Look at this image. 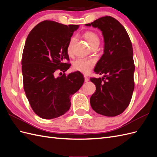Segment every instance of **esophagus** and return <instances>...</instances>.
<instances>
[{
  "instance_id": "1",
  "label": "esophagus",
  "mask_w": 157,
  "mask_h": 157,
  "mask_svg": "<svg viewBox=\"0 0 157 157\" xmlns=\"http://www.w3.org/2000/svg\"><path fill=\"white\" fill-rule=\"evenodd\" d=\"M84 81H85V82H88V81H89V78H88V77H87V76L84 75Z\"/></svg>"
}]
</instances>
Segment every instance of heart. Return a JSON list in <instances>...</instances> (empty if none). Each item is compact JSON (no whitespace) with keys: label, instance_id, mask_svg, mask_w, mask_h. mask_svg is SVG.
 <instances>
[{"label":"heart","instance_id":"1","mask_svg":"<svg viewBox=\"0 0 157 157\" xmlns=\"http://www.w3.org/2000/svg\"><path fill=\"white\" fill-rule=\"evenodd\" d=\"M84 36L87 40L88 43L90 46L94 44L99 43V38L96 33L93 31H87L84 34ZM75 40L74 37L71 38L67 47V52L69 54L71 53L72 46ZM95 64V61L92 59L88 58H78L75 60L73 63V67L74 70L79 71L84 74L88 73L92 70Z\"/></svg>","mask_w":157,"mask_h":157}]
</instances>
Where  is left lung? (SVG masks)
I'll use <instances>...</instances> for the list:
<instances>
[{
	"instance_id": "obj_1",
	"label": "left lung",
	"mask_w": 157,
	"mask_h": 157,
	"mask_svg": "<svg viewBox=\"0 0 157 157\" xmlns=\"http://www.w3.org/2000/svg\"><path fill=\"white\" fill-rule=\"evenodd\" d=\"M85 25L98 28L104 39L103 54L94 68L95 73L103 76L90 78L96 88L90 98V105L100 115L117 116L129 105L134 89L131 40L124 27L111 16L100 17Z\"/></svg>"
}]
</instances>
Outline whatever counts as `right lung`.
<instances>
[{
  "label": "right lung",
  "mask_w": 157,
  "mask_h": 157,
  "mask_svg": "<svg viewBox=\"0 0 157 157\" xmlns=\"http://www.w3.org/2000/svg\"><path fill=\"white\" fill-rule=\"evenodd\" d=\"M78 27L46 20L27 36L21 60L23 87L33 111L44 119L67 112L72 95L84 83L79 71L56 76L57 70L65 73L70 67L71 64L65 63L69 59L67 47Z\"/></svg>",
  "instance_id": "add662e5"
}]
</instances>
